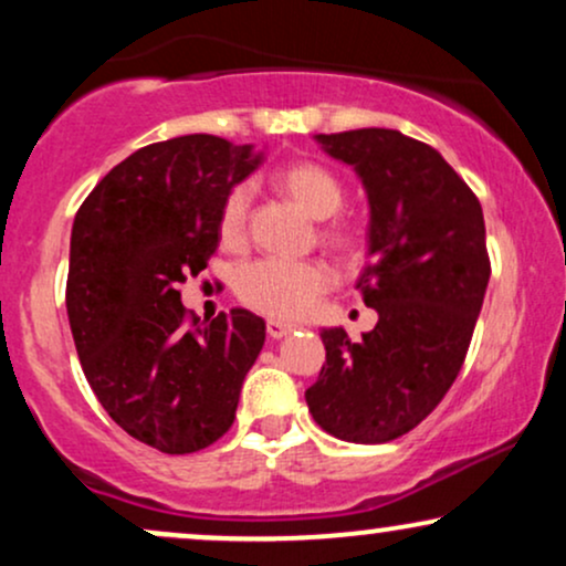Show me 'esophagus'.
Masks as SVG:
<instances>
[{
  "mask_svg": "<svg viewBox=\"0 0 566 566\" xmlns=\"http://www.w3.org/2000/svg\"><path fill=\"white\" fill-rule=\"evenodd\" d=\"M292 329H295L292 324H284V322H276V319H271L269 324H265V333H269L271 340H282V337H287Z\"/></svg>",
  "mask_w": 566,
  "mask_h": 566,
  "instance_id": "obj_1",
  "label": "esophagus"
}]
</instances>
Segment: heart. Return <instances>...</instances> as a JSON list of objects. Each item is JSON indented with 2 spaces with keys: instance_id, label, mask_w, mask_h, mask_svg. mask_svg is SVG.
<instances>
[{
  "instance_id": "1",
  "label": "heart",
  "mask_w": 566,
  "mask_h": 566,
  "mask_svg": "<svg viewBox=\"0 0 566 566\" xmlns=\"http://www.w3.org/2000/svg\"><path fill=\"white\" fill-rule=\"evenodd\" d=\"M276 184L316 220L333 218L343 207V184L319 161H292L276 172ZM250 201L252 193L247 186H233L226 193L218 218V231L226 247L244 244L247 226H250ZM322 239L337 250H350L359 237L343 220H327L322 226ZM329 287H333V271L322 261L263 258V261L244 265L237 276L239 301L274 319H303L316 308L319 297Z\"/></svg>"
}]
</instances>
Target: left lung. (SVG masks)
Wrapping results in <instances>:
<instances>
[{
  "label": "left lung",
  "instance_id": "8db88e82",
  "mask_svg": "<svg viewBox=\"0 0 566 566\" xmlns=\"http://www.w3.org/2000/svg\"><path fill=\"white\" fill-rule=\"evenodd\" d=\"M316 140L367 191L369 263L356 290L378 324L359 343L322 329L327 361L305 401L333 437L382 444L437 409L469 354L490 282L482 205L437 148L399 129Z\"/></svg>",
  "mask_w": 566,
  "mask_h": 566
}]
</instances>
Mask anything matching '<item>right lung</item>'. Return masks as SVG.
Segmentation results:
<instances>
[{"label":"right lung","instance_id":"add662e5","mask_svg":"<svg viewBox=\"0 0 566 566\" xmlns=\"http://www.w3.org/2000/svg\"><path fill=\"white\" fill-rule=\"evenodd\" d=\"M216 135L151 143L82 201L66 308L84 378L133 439L167 454L229 431L265 322L244 308L186 324L180 284L218 250L226 193L261 165Z\"/></svg>","mask_w":566,"mask_h":566}]
</instances>
